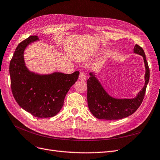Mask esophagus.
<instances>
[{"label": "esophagus", "instance_id": "esophagus-1", "mask_svg": "<svg viewBox=\"0 0 160 160\" xmlns=\"http://www.w3.org/2000/svg\"><path fill=\"white\" fill-rule=\"evenodd\" d=\"M86 79V76L84 72H81L79 75V80L82 81H85Z\"/></svg>", "mask_w": 160, "mask_h": 160}]
</instances>
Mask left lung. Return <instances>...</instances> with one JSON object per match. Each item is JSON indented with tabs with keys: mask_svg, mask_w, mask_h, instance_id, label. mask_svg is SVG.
Returning <instances> with one entry per match:
<instances>
[{
	"mask_svg": "<svg viewBox=\"0 0 160 160\" xmlns=\"http://www.w3.org/2000/svg\"><path fill=\"white\" fill-rule=\"evenodd\" d=\"M133 52L143 58L145 68V85L133 98H115L104 89L94 72H90L87 80V100L91 113L99 119L117 120L134 113L142 103L149 80V68L142 48L135 45Z\"/></svg>",
	"mask_w": 160,
	"mask_h": 160,
	"instance_id": "obj_1",
	"label": "left lung"
}]
</instances>
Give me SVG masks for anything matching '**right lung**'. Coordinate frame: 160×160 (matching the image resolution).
Wrapping results in <instances>:
<instances>
[{"label": "right lung", "mask_w": 160, "mask_h": 160, "mask_svg": "<svg viewBox=\"0 0 160 160\" xmlns=\"http://www.w3.org/2000/svg\"><path fill=\"white\" fill-rule=\"evenodd\" d=\"M38 40V36H30L17 47L9 66L11 90L18 104L27 112L38 118L52 117L60 111L66 94L80 73L39 74L29 71L23 53L27 45Z\"/></svg>", "instance_id": "right-lung-1"}]
</instances>
